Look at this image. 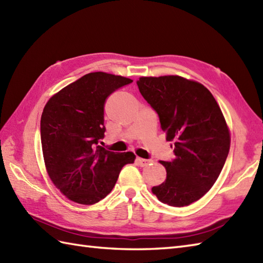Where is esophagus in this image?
<instances>
[{"label":"esophagus","mask_w":263,"mask_h":263,"mask_svg":"<svg viewBox=\"0 0 263 263\" xmlns=\"http://www.w3.org/2000/svg\"><path fill=\"white\" fill-rule=\"evenodd\" d=\"M137 161H138V164L140 165V166H147L149 163H152V160L150 159H143V158H140V157H137Z\"/></svg>","instance_id":"1"}]
</instances>
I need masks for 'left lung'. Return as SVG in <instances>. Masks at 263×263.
I'll use <instances>...</instances> for the list:
<instances>
[{
	"instance_id": "obj_1",
	"label": "left lung",
	"mask_w": 263,
	"mask_h": 263,
	"mask_svg": "<svg viewBox=\"0 0 263 263\" xmlns=\"http://www.w3.org/2000/svg\"><path fill=\"white\" fill-rule=\"evenodd\" d=\"M137 85L157 111L166 140L174 143L175 159L159 161L166 180L152 191L168 205L191 204L214 185L230 152L222 111L203 85L180 76L141 77Z\"/></svg>"
}]
</instances>
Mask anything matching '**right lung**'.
Returning a JSON list of instances; mask_svg holds the SVG:
<instances>
[{
    "label": "right lung",
    "instance_id": "obj_1",
    "mask_svg": "<svg viewBox=\"0 0 263 263\" xmlns=\"http://www.w3.org/2000/svg\"><path fill=\"white\" fill-rule=\"evenodd\" d=\"M131 82L122 76L91 72L53 95L44 107L41 139L47 174L73 202L97 203L113 190L123 166L135 163L131 152L98 146L106 130V99Z\"/></svg>",
    "mask_w": 263,
    "mask_h": 263
}]
</instances>
